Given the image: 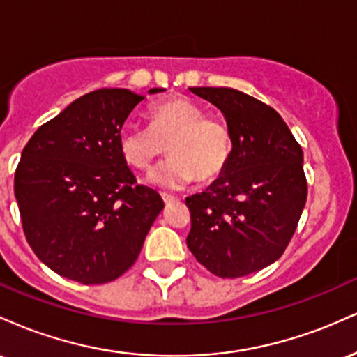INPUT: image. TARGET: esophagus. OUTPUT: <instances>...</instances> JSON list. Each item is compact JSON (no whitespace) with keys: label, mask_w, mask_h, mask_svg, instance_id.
Listing matches in <instances>:
<instances>
[{"label":"esophagus","mask_w":357,"mask_h":357,"mask_svg":"<svg viewBox=\"0 0 357 357\" xmlns=\"http://www.w3.org/2000/svg\"><path fill=\"white\" fill-rule=\"evenodd\" d=\"M162 199H165V203L166 204H171V203H176L178 202V198H176V196H173V195H167V192H162Z\"/></svg>","instance_id":"esophagus-1"}]
</instances>
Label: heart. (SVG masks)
<instances>
[{"instance_id": "heart-1", "label": "heart", "mask_w": 357, "mask_h": 357, "mask_svg": "<svg viewBox=\"0 0 357 357\" xmlns=\"http://www.w3.org/2000/svg\"><path fill=\"white\" fill-rule=\"evenodd\" d=\"M149 129L129 127L119 137V149L130 167L151 171L169 151L173 158L151 181L181 188L195 181L208 183L223 174L230 162L231 137L220 119L206 116L202 105L186 97L154 102L147 110Z\"/></svg>"}]
</instances>
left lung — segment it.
<instances>
[{
  "instance_id": "8db88e82",
  "label": "left lung",
  "mask_w": 357,
  "mask_h": 357,
  "mask_svg": "<svg viewBox=\"0 0 357 357\" xmlns=\"http://www.w3.org/2000/svg\"><path fill=\"white\" fill-rule=\"evenodd\" d=\"M216 105L231 137L227 169L188 196V248L216 277L236 278L278 260L307 199L302 147L275 109L228 87H192Z\"/></svg>"
}]
</instances>
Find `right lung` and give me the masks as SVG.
Instances as JSON below:
<instances>
[{"label": "right lung", "mask_w": 357, "mask_h": 357, "mask_svg": "<svg viewBox=\"0 0 357 357\" xmlns=\"http://www.w3.org/2000/svg\"><path fill=\"white\" fill-rule=\"evenodd\" d=\"M144 99L127 89L93 90L23 147L15 198L24 236L61 277L84 285L116 280L137 260L165 208L158 191L137 184L119 149L126 119Z\"/></svg>", "instance_id": "1"}]
</instances>
